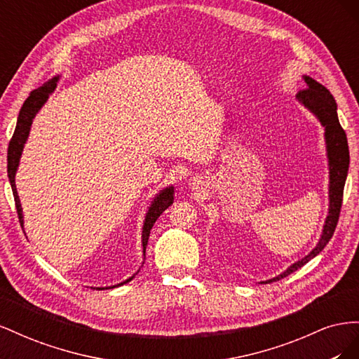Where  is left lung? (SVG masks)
<instances>
[{
	"mask_svg": "<svg viewBox=\"0 0 359 359\" xmlns=\"http://www.w3.org/2000/svg\"><path fill=\"white\" fill-rule=\"evenodd\" d=\"M304 81L307 83V88L299 90V93L297 94L298 100L304 106L309 107L325 127V139H327V151L330 160V212L327 222H325L320 240L313 252H310V255L287 268L283 274H280L273 280L262 281V283H273V281L283 278L302 265H306L314 256H318L334 235L343 203L344 182L347 170H349V147H347L346 132L340 126L339 115H337V104L331 93L319 82L309 78V76H304Z\"/></svg>",
	"mask_w": 359,
	"mask_h": 359,
	"instance_id": "obj_1",
	"label": "left lung"
}]
</instances>
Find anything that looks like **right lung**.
Here are the masks:
<instances>
[{
    "label": "right lung",
    "mask_w": 359,
    "mask_h": 359,
    "mask_svg": "<svg viewBox=\"0 0 359 359\" xmlns=\"http://www.w3.org/2000/svg\"><path fill=\"white\" fill-rule=\"evenodd\" d=\"M57 81L58 78H53L50 81H48L45 85L40 86L36 91H32L28 99L25 100L24 106L20 107V112L18 116V123H16V128L15 133L10 139L8 142V151H7V173H8V180L10 184H12V190H13V198H15V203H16V211H18V217H19V223L20 226H24V217H22V208H20V202H19V196L16 191V184H15V175H16V169L19 165V158L20 154H22L24 149V144L27 142V137L29 133V127L32 123V118L36 116V114L39 112L40 107L43 106L48 100L49 94L55 90L57 86ZM173 202V187H168L165 190H161L160 194H157V198L154 199V202L151 203L149 210L147 212L145 217V223H144V231H142V245H144V255H145V248L148 244V238H149V232L153 229V226L156 223V220L160 217V214L165 211L166 208L172 205ZM133 278V277H132ZM126 280L124 283H128L130 280ZM121 283V285H124ZM114 287V286H112Z\"/></svg>",
    "instance_id": "obj_1"
}]
</instances>
